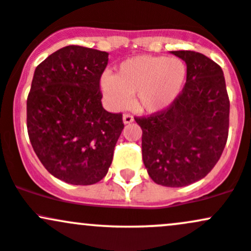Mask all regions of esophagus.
<instances>
[{
	"mask_svg": "<svg viewBox=\"0 0 251 251\" xmlns=\"http://www.w3.org/2000/svg\"><path fill=\"white\" fill-rule=\"evenodd\" d=\"M133 121H134V117L131 115L129 114L123 115V123H125V125H129V123H131Z\"/></svg>",
	"mask_w": 251,
	"mask_h": 251,
	"instance_id": "34e87169",
	"label": "esophagus"
}]
</instances>
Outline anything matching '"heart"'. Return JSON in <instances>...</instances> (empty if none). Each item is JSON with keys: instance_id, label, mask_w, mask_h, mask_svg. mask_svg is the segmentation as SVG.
<instances>
[{"instance_id": "heart-1", "label": "heart", "mask_w": 251, "mask_h": 251, "mask_svg": "<svg viewBox=\"0 0 251 251\" xmlns=\"http://www.w3.org/2000/svg\"><path fill=\"white\" fill-rule=\"evenodd\" d=\"M187 79V67L177 57L142 55L118 66L116 75L104 74L100 87L116 109H123L135 96V107L142 112L163 111L178 98Z\"/></svg>"}]
</instances>
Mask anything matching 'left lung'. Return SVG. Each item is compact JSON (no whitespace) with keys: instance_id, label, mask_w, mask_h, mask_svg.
Returning <instances> with one entry per match:
<instances>
[{"instance_id":"obj_1","label":"left lung","mask_w":251,"mask_h":251,"mask_svg":"<svg viewBox=\"0 0 251 251\" xmlns=\"http://www.w3.org/2000/svg\"><path fill=\"white\" fill-rule=\"evenodd\" d=\"M187 64V82L166 110L137 117L142 159L157 184L185 187L207 176L228 135L230 100L223 69L195 51H171Z\"/></svg>"}]
</instances>
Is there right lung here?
I'll use <instances>...</instances> for the list:
<instances>
[{"mask_svg": "<svg viewBox=\"0 0 251 251\" xmlns=\"http://www.w3.org/2000/svg\"><path fill=\"white\" fill-rule=\"evenodd\" d=\"M109 53L69 45L34 71L27 98V131L40 163L56 178L90 185L109 171L125 125L101 105L99 81Z\"/></svg>", "mask_w": 251, "mask_h": 251, "instance_id": "obj_1", "label": "right lung"}]
</instances>
